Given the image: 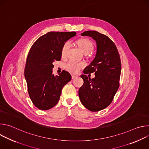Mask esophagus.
<instances>
[{
	"instance_id": "obj_1",
	"label": "esophagus",
	"mask_w": 149,
	"mask_h": 149,
	"mask_svg": "<svg viewBox=\"0 0 149 149\" xmlns=\"http://www.w3.org/2000/svg\"><path fill=\"white\" fill-rule=\"evenodd\" d=\"M77 77V75H74V74L72 75V79H75Z\"/></svg>"
}]
</instances>
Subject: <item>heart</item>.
I'll list each match as a JSON object with an SVG mask.
<instances>
[{
    "instance_id": "b5f03b06",
    "label": "heart",
    "mask_w": 149,
    "mask_h": 149,
    "mask_svg": "<svg viewBox=\"0 0 149 149\" xmlns=\"http://www.w3.org/2000/svg\"><path fill=\"white\" fill-rule=\"evenodd\" d=\"M77 44L80 49L84 53H90L94 48L92 42L88 39H80L77 40ZM71 44L70 42H67L63 45L61 50L62 56H65L67 55L68 51L70 48ZM84 67L83 62H78L73 60L70 61L66 65V68L70 72L72 73H77L80 70Z\"/></svg>"
}]
</instances>
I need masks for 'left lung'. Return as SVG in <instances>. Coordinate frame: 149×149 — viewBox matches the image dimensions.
<instances>
[{
    "mask_svg": "<svg viewBox=\"0 0 149 149\" xmlns=\"http://www.w3.org/2000/svg\"><path fill=\"white\" fill-rule=\"evenodd\" d=\"M82 36H89L97 44V53L90 65L81 75L84 80L78 95L85 107L91 111L102 110L111 103L120 86L121 60L117 48L107 36L95 31H87ZM95 73L91 79L86 74ZM89 77V76H88Z\"/></svg>",
    "mask_w": 149,
    "mask_h": 149,
    "instance_id": "obj_1",
    "label": "left lung"
}]
</instances>
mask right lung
<instances>
[{
  "label": "right lung",
  "instance_id": "add662e5",
  "mask_svg": "<svg viewBox=\"0 0 149 149\" xmlns=\"http://www.w3.org/2000/svg\"><path fill=\"white\" fill-rule=\"evenodd\" d=\"M76 35L75 32H49L39 37L31 47L25 68L29 97L35 107L47 110L58 103L63 87L71 79V74L62 71L52 74L53 62L61 59L65 42Z\"/></svg>",
  "mask_w": 149,
  "mask_h": 149
}]
</instances>
